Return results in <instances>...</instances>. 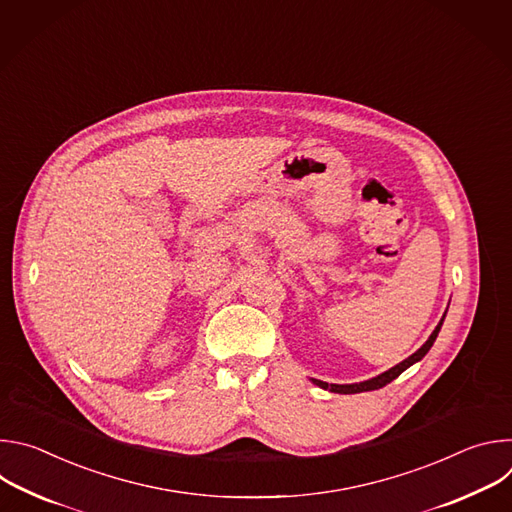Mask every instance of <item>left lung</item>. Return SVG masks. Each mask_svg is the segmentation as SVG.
I'll use <instances>...</instances> for the list:
<instances>
[{
    "mask_svg": "<svg viewBox=\"0 0 512 512\" xmlns=\"http://www.w3.org/2000/svg\"><path fill=\"white\" fill-rule=\"evenodd\" d=\"M444 320H446V314L442 316V320H440V324L435 326V330L431 332V336L425 340V344L419 348V350H415L411 356H407L405 360H401L399 364H395V367H391L389 371H385V373H381V375H377V377H373V379H369V381H362V383H350V385H336V383H324V381H318V379H310L314 385H318L320 389H324V391H330V393H340V395H352V393H364V391H375V389H381V387H385V385H389L393 379H397L403 371H407L411 364H415V362H419L427 352H429V348L433 346V342H435V338H437V334H440V330H442V324H444Z\"/></svg>",
    "mask_w": 512,
    "mask_h": 512,
    "instance_id": "obj_1",
    "label": "left lung"
}]
</instances>
